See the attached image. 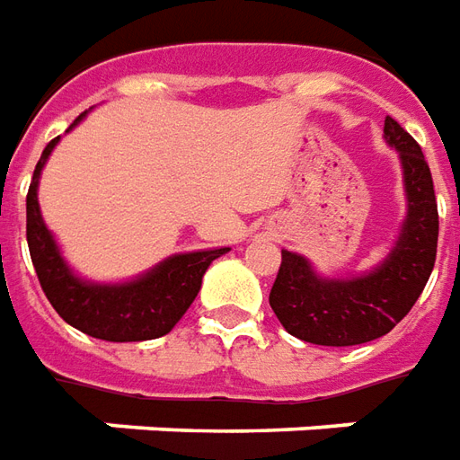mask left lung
<instances>
[{"instance_id": "left-lung-1", "label": "left lung", "mask_w": 460, "mask_h": 460, "mask_svg": "<svg viewBox=\"0 0 460 460\" xmlns=\"http://www.w3.org/2000/svg\"><path fill=\"white\" fill-rule=\"evenodd\" d=\"M385 139L400 152L407 217L387 260L350 279L318 277L306 257L281 250L270 306L294 338L314 345H360L390 333L424 291L437 262L438 210L421 146L397 119Z\"/></svg>"}]
</instances>
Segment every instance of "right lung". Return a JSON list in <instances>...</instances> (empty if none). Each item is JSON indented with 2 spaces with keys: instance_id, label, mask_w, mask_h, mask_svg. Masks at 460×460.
<instances>
[{
  "instance_id": "add662e5",
  "label": "right lung",
  "mask_w": 460,
  "mask_h": 460,
  "mask_svg": "<svg viewBox=\"0 0 460 460\" xmlns=\"http://www.w3.org/2000/svg\"><path fill=\"white\" fill-rule=\"evenodd\" d=\"M88 112L70 124L68 132ZM58 139L60 137L51 139L43 149L26 193V240L46 299L51 301L66 323L100 341L132 343L166 336L198 296L210 262L230 252V247L173 254L146 274L124 284H95L75 277L60 257L58 244L43 223L39 208V179Z\"/></svg>"
}]
</instances>
